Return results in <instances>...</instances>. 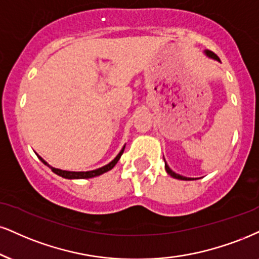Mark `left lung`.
I'll list each match as a JSON object with an SVG mask.
<instances>
[{
    "label": "left lung",
    "instance_id": "obj_1",
    "mask_svg": "<svg viewBox=\"0 0 259 259\" xmlns=\"http://www.w3.org/2000/svg\"><path fill=\"white\" fill-rule=\"evenodd\" d=\"M206 55L207 57H210V58H212V59H216V60H219L220 61V58L217 57L216 54H214L213 52H211V51H206ZM165 170H166V172L169 174L170 176H172L174 179H179V180H185V181H188V180H192V179H187V177H183V176H181V175H177V174H175L174 172L172 170L170 169L169 166H167L166 165V163H165Z\"/></svg>",
    "mask_w": 259,
    "mask_h": 259
}]
</instances>
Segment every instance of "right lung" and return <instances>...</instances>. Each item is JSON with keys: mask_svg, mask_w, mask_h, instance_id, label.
Segmentation results:
<instances>
[{"mask_svg": "<svg viewBox=\"0 0 259 259\" xmlns=\"http://www.w3.org/2000/svg\"><path fill=\"white\" fill-rule=\"evenodd\" d=\"M123 152H124V148L121 149V151L119 152V154H118L117 157L114 158V159L112 160L110 164L105 165V166L100 167V169H96V170H93V171H85V172H82V171H80V172H76V171H65V170H60V169H55V167L49 166V165L47 164V161L43 160L42 158H40V157H38V158H39L40 161H42L43 164H46L47 166L51 167L53 172H55V174H57V175L61 176V177H65V179H92V177L100 176V175H102V174H105V172H107V171H110L111 169H113L114 165H116L118 163V160L120 159V157H121V154H123Z\"/></svg>", "mask_w": 259, "mask_h": 259, "instance_id": "add662e5", "label": "right lung"}]
</instances>
